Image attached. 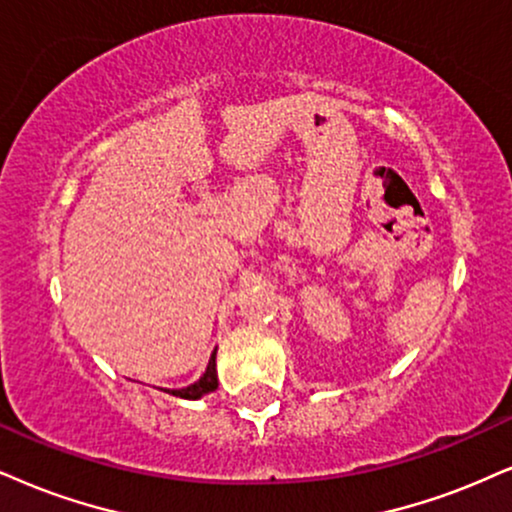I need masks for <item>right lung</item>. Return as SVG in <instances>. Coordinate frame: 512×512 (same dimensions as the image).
<instances>
[{
  "instance_id": "obj_1",
  "label": "right lung",
  "mask_w": 512,
  "mask_h": 512,
  "mask_svg": "<svg viewBox=\"0 0 512 512\" xmlns=\"http://www.w3.org/2000/svg\"><path fill=\"white\" fill-rule=\"evenodd\" d=\"M216 389H218V375H216V351H213L211 353V361H208V368H206L204 375H201L194 384H189V387L173 389V391H170V394L180 396V399L197 401L204 394H208V391H216Z\"/></svg>"
}]
</instances>
